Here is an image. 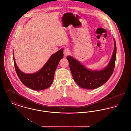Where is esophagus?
I'll list each match as a JSON object with an SVG mask.
<instances>
[{
    "label": "esophagus",
    "mask_w": 131,
    "mask_h": 131,
    "mask_svg": "<svg viewBox=\"0 0 131 131\" xmlns=\"http://www.w3.org/2000/svg\"><path fill=\"white\" fill-rule=\"evenodd\" d=\"M69 53H70V51L68 49H65L63 51V54H64V56L66 57L69 55Z\"/></svg>",
    "instance_id": "obj_1"
}]
</instances>
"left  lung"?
Returning <instances> with one entry per match:
<instances>
[{"instance_id": "obj_1", "label": "left lung", "mask_w": 131, "mask_h": 131, "mask_svg": "<svg viewBox=\"0 0 131 131\" xmlns=\"http://www.w3.org/2000/svg\"><path fill=\"white\" fill-rule=\"evenodd\" d=\"M116 54V46L114 39V49L110 62L105 69L100 71H92L86 69L80 62L71 56H68L70 69L75 82L80 87L86 89H93L103 85L113 73Z\"/></svg>"}]
</instances>
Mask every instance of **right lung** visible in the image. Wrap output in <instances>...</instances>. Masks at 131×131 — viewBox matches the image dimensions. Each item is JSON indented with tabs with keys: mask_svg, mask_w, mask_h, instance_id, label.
<instances>
[{
	"mask_svg": "<svg viewBox=\"0 0 131 131\" xmlns=\"http://www.w3.org/2000/svg\"><path fill=\"white\" fill-rule=\"evenodd\" d=\"M63 56L62 49L51 56L48 62L38 72L33 74H25L18 68L14 58L16 73L23 84L31 89L40 91L49 88L53 81L56 69Z\"/></svg>",
	"mask_w": 131,
	"mask_h": 131,
	"instance_id": "1",
	"label": "right lung"
}]
</instances>
